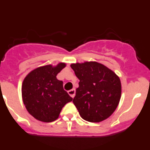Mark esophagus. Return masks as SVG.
<instances>
[{"label":"esophagus","instance_id":"esophagus-1","mask_svg":"<svg viewBox=\"0 0 150 150\" xmlns=\"http://www.w3.org/2000/svg\"><path fill=\"white\" fill-rule=\"evenodd\" d=\"M75 93H76V91H75V89H74V88H73V89L68 91L69 95H70V96H71L72 98H74V96H75Z\"/></svg>","mask_w":150,"mask_h":150}]
</instances>
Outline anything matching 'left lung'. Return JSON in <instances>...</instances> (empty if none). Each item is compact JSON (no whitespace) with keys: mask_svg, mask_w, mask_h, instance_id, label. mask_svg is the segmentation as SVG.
<instances>
[{"mask_svg":"<svg viewBox=\"0 0 150 150\" xmlns=\"http://www.w3.org/2000/svg\"><path fill=\"white\" fill-rule=\"evenodd\" d=\"M79 79L73 103L83 120L99 122L110 116L121 98L119 76L106 66L95 62L72 64Z\"/></svg>","mask_w":150,"mask_h":150,"instance_id":"left-lung-1","label":"left lung"}]
</instances>
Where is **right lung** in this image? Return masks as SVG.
I'll use <instances>...</instances> for the list:
<instances>
[{"mask_svg": "<svg viewBox=\"0 0 150 150\" xmlns=\"http://www.w3.org/2000/svg\"><path fill=\"white\" fill-rule=\"evenodd\" d=\"M64 63L55 67L46 65L29 73L22 86L23 103L36 120L51 122L59 118L62 109L72 98L63 88V82L56 78Z\"/></svg>", "mask_w": 150, "mask_h": 150, "instance_id": "1", "label": "right lung"}]
</instances>
